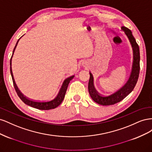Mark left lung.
Wrapping results in <instances>:
<instances>
[{"mask_svg":"<svg viewBox=\"0 0 152 152\" xmlns=\"http://www.w3.org/2000/svg\"><path fill=\"white\" fill-rule=\"evenodd\" d=\"M121 29L125 32V34L127 35L132 48L133 62L131 75L126 84L121 87L120 89L116 91L115 93L109 96H102L98 93V91L96 90L93 83V75L91 74V72H89L90 79L88 84L89 93L90 96L93 99L94 102L99 104L108 106L120 102L134 89L137 82V79H138L140 70V53L139 45L136 43V39L133 37L132 31L129 29L125 26H122Z\"/></svg>","mask_w":152,"mask_h":152,"instance_id":"obj_1","label":"left lung"}]
</instances>
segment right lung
<instances>
[{
	"instance_id": "add662e5",
	"label": "right lung",
	"mask_w": 152,
	"mask_h": 152,
	"mask_svg": "<svg viewBox=\"0 0 152 152\" xmlns=\"http://www.w3.org/2000/svg\"><path fill=\"white\" fill-rule=\"evenodd\" d=\"M19 40H20V39H18V40L17 41V42H16V44L15 45V48H14L12 56H11V60H10L11 75V77H12L13 85H14V87H15V89L16 90V92L18 96H19L20 98L22 100V102H24L26 104L30 106V107H34V108H37V109L42 110H48L54 109L55 108H56L57 107H58V106L61 103V102L63 101V99H64V98H65V93H66L67 88H68V84H69V83H70V80H72L73 78L74 77V75H72L70 77H68L67 79H66L65 80H64L63 83L62 84V86L61 87V89L59 91V93L56 96V97L54 99H52V100L47 101V102H37V101L31 100V99L27 98L26 96H25L23 94L21 93L20 91L19 90V89H18V87H17V86L15 83V79H14L12 72V67H11L12 58V56H13L14 52H15V49L17 46V44H18V42H19Z\"/></svg>"
}]
</instances>
